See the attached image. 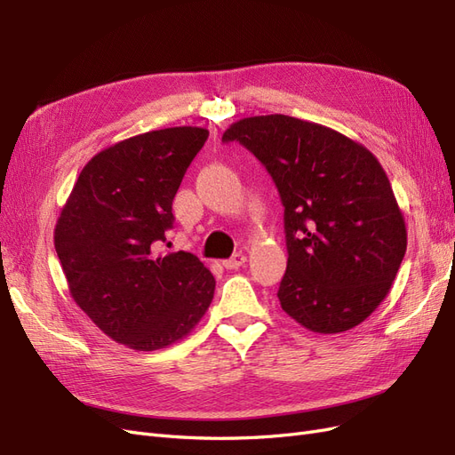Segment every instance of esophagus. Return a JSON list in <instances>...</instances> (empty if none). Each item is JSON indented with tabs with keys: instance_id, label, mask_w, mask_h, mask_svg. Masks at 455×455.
I'll return each instance as SVG.
<instances>
[{
	"instance_id": "esophagus-1",
	"label": "esophagus",
	"mask_w": 455,
	"mask_h": 455,
	"mask_svg": "<svg viewBox=\"0 0 455 455\" xmlns=\"http://www.w3.org/2000/svg\"><path fill=\"white\" fill-rule=\"evenodd\" d=\"M244 261H246V256L243 252H237V254H233L229 259H224V267L226 269H239L241 266H244Z\"/></svg>"
}]
</instances>
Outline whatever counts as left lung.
Returning a JSON list of instances; mask_svg holds the SVG:
<instances>
[{
  "label": "left lung",
  "instance_id": "obj_1",
  "mask_svg": "<svg viewBox=\"0 0 455 455\" xmlns=\"http://www.w3.org/2000/svg\"><path fill=\"white\" fill-rule=\"evenodd\" d=\"M237 140L271 174L284 206L286 315L311 332L361 324L389 294L406 252V224L387 174L363 144L291 116L244 117Z\"/></svg>",
  "mask_w": 455,
  "mask_h": 455
}]
</instances>
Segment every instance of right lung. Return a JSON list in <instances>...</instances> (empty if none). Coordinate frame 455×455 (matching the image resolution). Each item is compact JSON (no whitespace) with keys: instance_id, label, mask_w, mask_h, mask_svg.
<instances>
[{"instance_id":"right-lung-1","label":"right lung","mask_w":455,"mask_h":455,"mask_svg":"<svg viewBox=\"0 0 455 455\" xmlns=\"http://www.w3.org/2000/svg\"><path fill=\"white\" fill-rule=\"evenodd\" d=\"M209 139L201 127L149 131L96 154L54 228L68 288L106 336L136 351L186 338L216 281L184 251L157 254L172 228V199Z\"/></svg>"}]
</instances>
